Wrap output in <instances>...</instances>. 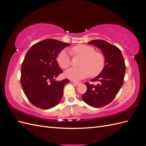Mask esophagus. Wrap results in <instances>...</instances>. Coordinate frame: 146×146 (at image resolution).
Here are the masks:
<instances>
[{"instance_id": "esophagus-1", "label": "esophagus", "mask_w": 146, "mask_h": 146, "mask_svg": "<svg viewBox=\"0 0 146 146\" xmlns=\"http://www.w3.org/2000/svg\"><path fill=\"white\" fill-rule=\"evenodd\" d=\"M72 82L74 84H75V85H80V83L78 82H74V81H72Z\"/></svg>"}]
</instances>
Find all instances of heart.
Segmentation results:
<instances>
[{
  "mask_svg": "<svg viewBox=\"0 0 146 146\" xmlns=\"http://www.w3.org/2000/svg\"><path fill=\"white\" fill-rule=\"evenodd\" d=\"M72 50L76 55L80 56L82 59L80 68H70L65 72V76L74 81H78L86 78L88 75L95 77L102 71L105 64V58L104 54L96 52L93 47L85 44L74 46ZM59 65L63 69L68 68L70 64V55L68 49L61 50L57 57Z\"/></svg>",
  "mask_w": 146,
  "mask_h": 146,
  "instance_id": "b5f03b06",
  "label": "heart"
}]
</instances>
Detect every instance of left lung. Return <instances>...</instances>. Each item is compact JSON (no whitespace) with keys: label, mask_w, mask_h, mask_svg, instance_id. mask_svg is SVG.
Instances as JSON below:
<instances>
[{"label":"left lung","mask_w":146,"mask_h":146,"mask_svg":"<svg viewBox=\"0 0 146 146\" xmlns=\"http://www.w3.org/2000/svg\"><path fill=\"white\" fill-rule=\"evenodd\" d=\"M99 48L105 58V67L99 76L90 81L98 82L97 85L85 84L87 91L82 99L92 107L100 108L107 105L115 98L123 85L126 66L121 50L104 40H92L88 42Z\"/></svg>","instance_id":"1"}]
</instances>
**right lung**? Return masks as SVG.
<instances>
[{"label":"right lung","instance_id":"obj_1","mask_svg":"<svg viewBox=\"0 0 146 146\" xmlns=\"http://www.w3.org/2000/svg\"><path fill=\"white\" fill-rule=\"evenodd\" d=\"M69 45L46 39L35 44L26 54L21 65V83L26 97L35 107L49 109L58 105L62 98L64 86L69 80H55L63 73L56 58Z\"/></svg>","mask_w":146,"mask_h":146}]
</instances>
